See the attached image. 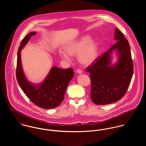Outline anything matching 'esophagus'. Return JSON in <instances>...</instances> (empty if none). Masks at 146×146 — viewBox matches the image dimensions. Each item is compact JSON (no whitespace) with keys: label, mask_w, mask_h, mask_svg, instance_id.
Returning a JSON list of instances; mask_svg holds the SVG:
<instances>
[{"label":"esophagus","mask_w":146,"mask_h":146,"mask_svg":"<svg viewBox=\"0 0 146 146\" xmlns=\"http://www.w3.org/2000/svg\"><path fill=\"white\" fill-rule=\"evenodd\" d=\"M76 72H77V73H78V74H81V73H82V70H81V69H77Z\"/></svg>","instance_id":"34e87169"}]
</instances>
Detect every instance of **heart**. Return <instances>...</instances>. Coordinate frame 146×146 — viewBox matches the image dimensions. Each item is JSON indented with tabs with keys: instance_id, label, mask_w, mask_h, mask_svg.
I'll list each match as a JSON object with an SVG mask.
<instances>
[{
	"instance_id": "b5f03b06",
	"label": "heart",
	"mask_w": 146,
	"mask_h": 146,
	"mask_svg": "<svg viewBox=\"0 0 146 146\" xmlns=\"http://www.w3.org/2000/svg\"><path fill=\"white\" fill-rule=\"evenodd\" d=\"M65 52L62 53V58L69 60L70 56L78 54L77 59L81 64L91 65L97 59L98 53V43L95 38L91 39L89 36L82 37L77 41L70 43L65 47Z\"/></svg>"
}]
</instances>
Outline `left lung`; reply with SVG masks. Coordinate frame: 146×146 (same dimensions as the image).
<instances>
[{
    "label": "left lung",
    "instance_id": "1",
    "mask_svg": "<svg viewBox=\"0 0 146 146\" xmlns=\"http://www.w3.org/2000/svg\"><path fill=\"white\" fill-rule=\"evenodd\" d=\"M116 43L97 58L87 67L91 80V98L96 105H106L117 101L126 94L133 73V64L128 41L118 29H115ZM116 49L119 60L110 65L111 51Z\"/></svg>",
    "mask_w": 146,
    "mask_h": 146
}]
</instances>
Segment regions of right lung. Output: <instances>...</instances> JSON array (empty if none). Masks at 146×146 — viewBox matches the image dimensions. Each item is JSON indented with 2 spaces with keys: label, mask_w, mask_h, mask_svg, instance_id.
Segmentation results:
<instances>
[{
  "label": "right lung",
  "mask_w": 146,
  "mask_h": 146,
  "mask_svg": "<svg viewBox=\"0 0 146 146\" xmlns=\"http://www.w3.org/2000/svg\"><path fill=\"white\" fill-rule=\"evenodd\" d=\"M36 33H30L21 41L17 53V82L27 97L37 106L51 109L58 106L63 101L68 83L74 77L72 68L61 69L54 66L45 80L38 85H33L26 78L21 60V51Z\"/></svg>",
  "instance_id": "add662e5"
}]
</instances>
